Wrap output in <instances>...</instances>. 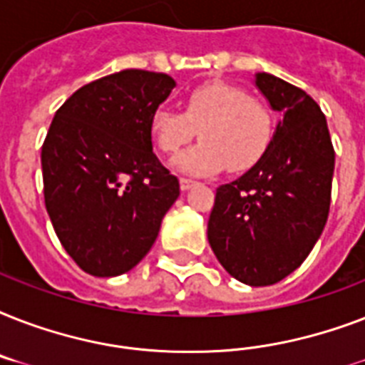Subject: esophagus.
Returning <instances> with one entry per match:
<instances>
[{
	"label": "esophagus",
	"mask_w": 365,
	"mask_h": 365,
	"mask_svg": "<svg viewBox=\"0 0 365 365\" xmlns=\"http://www.w3.org/2000/svg\"><path fill=\"white\" fill-rule=\"evenodd\" d=\"M197 185V182L195 180H189V178H180V187H182V191H189L191 187H195Z\"/></svg>",
	"instance_id": "34e87169"
}]
</instances>
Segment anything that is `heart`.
<instances>
[{
    "label": "heart",
    "instance_id": "b5f03b06",
    "mask_svg": "<svg viewBox=\"0 0 365 365\" xmlns=\"http://www.w3.org/2000/svg\"><path fill=\"white\" fill-rule=\"evenodd\" d=\"M199 130L195 148L176 159L189 174H216L227 166L235 174L254 168L272 142L274 117L263 100L229 83H206L182 100V113L157 108L149 115V134L163 153H178Z\"/></svg>",
    "mask_w": 365,
    "mask_h": 365
}]
</instances>
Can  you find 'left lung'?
I'll use <instances>...</instances> for the list:
<instances>
[{
  "instance_id": "8db88e82",
  "label": "left lung",
  "mask_w": 365,
  "mask_h": 365,
  "mask_svg": "<svg viewBox=\"0 0 365 365\" xmlns=\"http://www.w3.org/2000/svg\"><path fill=\"white\" fill-rule=\"evenodd\" d=\"M282 113L263 159L216 189L208 242L223 269L248 286L280 282L311 254L328 222L335 151L320 106L301 88L255 73Z\"/></svg>"
}]
</instances>
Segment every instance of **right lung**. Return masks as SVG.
I'll return each mask as SVG.
<instances>
[{
	"instance_id": "1",
	"label": "right lung",
	"mask_w": 365,
	"mask_h": 365,
	"mask_svg": "<svg viewBox=\"0 0 365 365\" xmlns=\"http://www.w3.org/2000/svg\"><path fill=\"white\" fill-rule=\"evenodd\" d=\"M176 81L123 70L88 83L56 111L41 148L54 233L93 277H117L145 257L180 182L153 153L149 115Z\"/></svg>"
}]
</instances>
